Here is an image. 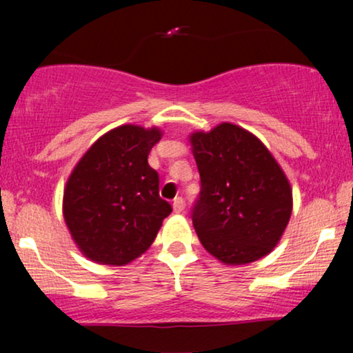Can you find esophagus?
Here are the masks:
<instances>
[{"mask_svg": "<svg viewBox=\"0 0 353 353\" xmlns=\"http://www.w3.org/2000/svg\"><path fill=\"white\" fill-rule=\"evenodd\" d=\"M173 210H175L176 214H181V212L185 210V199H183L181 196H178L173 199Z\"/></svg>", "mask_w": 353, "mask_h": 353, "instance_id": "1", "label": "esophagus"}]
</instances>
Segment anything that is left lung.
I'll return each instance as SVG.
<instances>
[{
    "instance_id": "obj_1",
    "label": "left lung",
    "mask_w": 353,
    "mask_h": 353,
    "mask_svg": "<svg viewBox=\"0 0 353 353\" xmlns=\"http://www.w3.org/2000/svg\"><path fill=\"white\" fill-rule=\"evenodd\" d=\"M201 192L191 209L202 245L230 265L272 252L292 212L281 167L259 138L233 123L191 134Z\"/></svg>"
}]
</instances>
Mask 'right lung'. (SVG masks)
<instances>
[{
	"label": "right lung",
	"mask_w": 353,
	"mask_h": 353,
	"mask_svg": "<svg viewBox=\"0 0 353 353\" xmlns=\"http://www.w3.org/2000/svg\"><path fill=\"white\" fill-rule=\"evenodd\" d=\"M162 133L123 125L101 137L77 163L64 191V219L81 252L125 265L156 239L172 205L159 196L148 156Z\"/></svg>",
	"instance_id": "obj_1"
}]
</instances>
